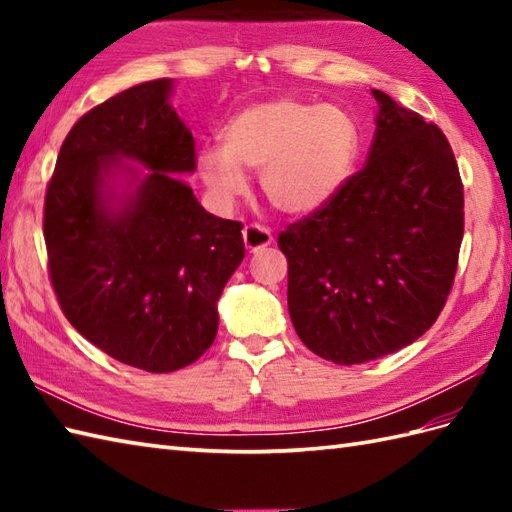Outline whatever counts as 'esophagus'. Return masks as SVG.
<instances>
[{"label": "esophagus", "instance_id": "esophagus-1", "mask_svg": "<svg viewBox=\"0 0 512 512\" xmlns=\"http://www.w3.org/2000/svg\"><path fill=\"white\" fill-rule=\"evenodd\" d=\"M242 235H244V246L248 253H259V250H264L273 244L270 228H266L262 224H248L242 231Z\"/></svg>", "mask_w": 512, "mask_h": 512}]
</instances>
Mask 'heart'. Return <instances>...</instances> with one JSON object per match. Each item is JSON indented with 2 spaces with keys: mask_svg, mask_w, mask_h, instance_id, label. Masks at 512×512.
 Returning <instances> with one entry per match:
<instances>
[{
  "mask_svg": "<svg viewBox=\"0 0 512 512\" xmlns=\"http://www.w3.org/2000/svg\"><path fill=\"white\" fill-rule=\"evenodd\" d=\"M358 149V125L343 107L277 99L235 114L224 129V147L202 149L195 167L220 204H233L248 191V169L259 171L270 206L310 215L345 187Z\"/></svg>",
  "mask_w": 512,
  "mask_h": 512,
  "instance_id": "obj_1",
  "label": "heart"
}]
</instances>
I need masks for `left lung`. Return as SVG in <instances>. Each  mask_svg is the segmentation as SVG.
Segmentation results:
<instances>
[{"instance_id":"left-lung-1","label":"left lung","mask_w":512,"mask_h":512,"mask_svg":"<svg viewBox=\"0 0 512 512\" xmlns=\"http://www.w3.org/2000/svg\"><path fill=\"white\" fill-rule=\"evenodd\" d=\"M372 94L367 165L277 239L292 325L336 365L394 354L436 323L464 235V187L447 136L385 92Z\"/></svg>"}]
</instances>
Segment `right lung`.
<instances>
[{"instance_id": "add662e5", "label": "right lung", "mask_w": 512, "mask_h": 512, "mask_svg": "<svg viewBox=\"0 0 512 512\" xmlns=\"http://www.w3.org/2000/svg\"><path fill=\"white\" fill-rule=\"evenodd\" d=\"M171 79L134 85L65 136L43 204L48 275L74 330L107 356L167 374L209 350L217 299L244 259L242 222L206 213L176 173L195 169L193 136L169 105ZM121 157L152 169L143 179ZM137 189L115 202L106 180Z\"/></svg>"}]
</instances>
